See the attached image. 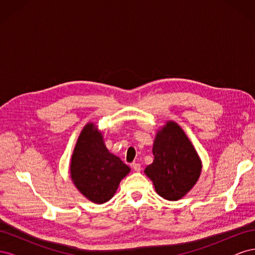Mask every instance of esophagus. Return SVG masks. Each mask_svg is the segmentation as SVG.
<instances>
[{
    "label": "esophagus",
    "instance_id": "34e87169",
    "mask_svg": "<svg viewBox=\"0 0 255 255\" xmlns=\"http://www.w3.org/2000/svg\"><path fill=\"white\" fill-rule=\"evenodd\" d=\"M132 167L134 169V171H136V172H139L141 170V166H140V164H138V163H133Z\"/></svg>",
    "mask_w": 255,
    "mask_h": 255
}]
</instances>
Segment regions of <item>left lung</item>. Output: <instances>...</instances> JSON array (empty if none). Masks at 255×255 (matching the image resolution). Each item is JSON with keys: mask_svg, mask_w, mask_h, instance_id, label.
Returning a JSON list of instances; mask_svg holds the SVG:
<instances>
[{"mask_svg": "<svg viewBox=\"0 0 255 255\" xmlns=\"http://www.w3.org/2000/svg\"><path fill=\"white\" fill-rule=\"evenodd\" d=\"M153 163L144 169L157 195L168 201L186 196L198 182L202 161L194 144L176 122L169 120L157 129Z\"/></svg>", "mask_w": 255, "mask_h": 255, "instance_id": "8db88e82", "label": "left lung"}]
</instances>
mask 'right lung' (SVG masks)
Here are the masks:
<instances>
[{"instance_id": "obj_1", "label": "right lung", "mask_w": 255, "mask_h": 255, "mask_svg": "<svg viewBox=\"0 0 255 255\" xmlns=\"http://www.w3.org/2000/svg\"><path fill=\"white\" fill-rule=\"evenodd\" d=\"M130 168L106 148L103 133L88 122L80 133L70 160V177L81 194L96 204L115 196Z\"/></svg>"}]
</instances>
